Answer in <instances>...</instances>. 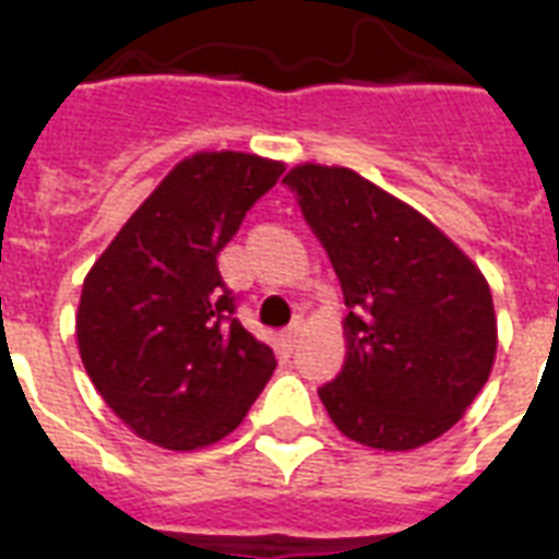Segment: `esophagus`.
Returning <instances> with one entry per match:
<instances>
[{"label":"esophagus","instance_id":"34e87169","mask_svg":"<svg viewBox=\"0 0 559 559\" xmlns=\"http://www.w3.org/2000/svg\"><path fill=\"white\" fill-rule=\"evenodd\" d=\"M301 328H305V322H301V319H293V322L287 324V331H284V340H287L289 345H296L298 336H301Z\"/></svg>","mask_w":559,"mask_h":559}]
</instances>
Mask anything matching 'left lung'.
I'll return each mask as SVG.
<instances>
[{"label":"left lung","mask_w":559,"mask_h":559,"mask_svg":"<svg viewBox=\"0 0 559 559\" xmlns=\"http://www.w3.org/2000/svg\"><path fill=\"white\" fill-rule=\"evenodd\" d=\"M345 296L348 357L319 389L350 441L415 450L441 438L485 389L493 298L476 263L424 214L348 168L284 177Z\"/></svg>","instance_id":"obj_1"}]
</instances>
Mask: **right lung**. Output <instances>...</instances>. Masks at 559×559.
I'll use <instances>...</instances> for the list:
<instances>
[{
	"instance_id": "obj_1",
	"label": "right lung",
	"mask_w": 559,
	"mask_h": 559,
	"mask_svg": "<svg viewBox=\"0 0 559 559\" xmlns=\"http://www.w3.org/2000/svg\"><path fill=\"white\" fill-rule=\"evenodd\" d=\"M281 174V162L231 151L179 162L83 281V368L144 441L197 450L226 438L278 366L237 319L217 254Z\"/></svg>"
}]
</instances>
